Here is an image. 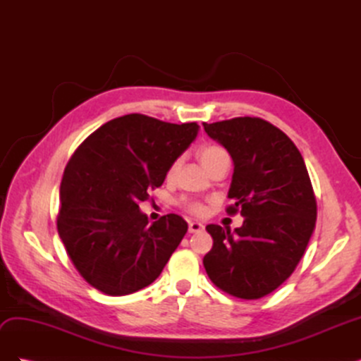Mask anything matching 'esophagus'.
<instances>
[{"mask_svg": "<svg viewBox=\"0 0 361 361\" xmlns=\"http://www.w3.org/2000/svg\"><path fill=\"white\" fill-rule=\"evenodd\" d=\"M188 231H190V233L200 232V231H203V224L197 223V221H191L190 226H188Z\"/></svg>", "mask_w": 361, "mask_h": 361, "instance_id": "obj_1", "label": "esophagus"}]
</instances>
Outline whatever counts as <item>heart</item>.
I'll return each mask as SVG.
<instances>
[{"mask_svg":"<svg viewBox=\"0 0 361 361\" xmlns=\"http://www.w3.org/2000/svg\"><path fill=\"white\" fill-rule=\"evenodd\" d=\"M197 157H199V159H200V162H202V166H203L207 171H209V169L214 166L215 162H218V161L223 159V158H228V154H227V150H226L224 147L209 143V145H203V146L199 147ZM179 166H180V159H174V161L170 164V167L167 169V174H166V179H167L169 182L174 180V178H176ZM182 207H183V209L187 211L188 214L195 215V216L203 215L204 211H206V206H204L202 202L192 200V199H185V200H182Z\"/></svg>","mask_w":361,"mask_h":361,"instance_id":"heart-1","label":"heart"}]
</instances>
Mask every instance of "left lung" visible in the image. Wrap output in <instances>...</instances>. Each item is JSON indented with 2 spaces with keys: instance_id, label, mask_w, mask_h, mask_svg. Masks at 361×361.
I'll list each match as a JSON object with an SVG mask.
<instances>
[{
  "instance_id": "8db88e82",
  "label": "left lung",
  "mask_w": 361,
  "mask_h": 361,
  "mask_svg": "<svg viewBox=\"0 0 361 361\" xmlns=\"http://www.w3.org/2000/svg\"><path fill=\"white\" fill-rule=\"evenodd\" d=\"M233 159L226 207L245 220L231 233L206 226L214 239L203 257L214 285L243 300H257L285 283L300 264L316 223V197L293 141L260 117L203 123Z\"/></svg>"
}]
</instances>
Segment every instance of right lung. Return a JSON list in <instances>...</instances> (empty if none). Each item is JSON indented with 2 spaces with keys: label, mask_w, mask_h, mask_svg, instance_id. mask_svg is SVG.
<instances>
[{
  "label": "right lung",
  "mask_w": 361,
  "mask_h": 361,
  "mask_svg": "<svg viewBox=\"0 0 361 361\" xmlns=\"http://www.w3.org/2000/svg\"><path fill=\"white\" fill-rule=\"evenodd\" d=\"M199 125L126 114L96 129L73 152L60 185L57 231L92 285L113 297L155 281L188 231L178 214L149 223L140 203L161 187Z\"/></svg>",
  "instance_id": "obj_1"
}]
</instances>
